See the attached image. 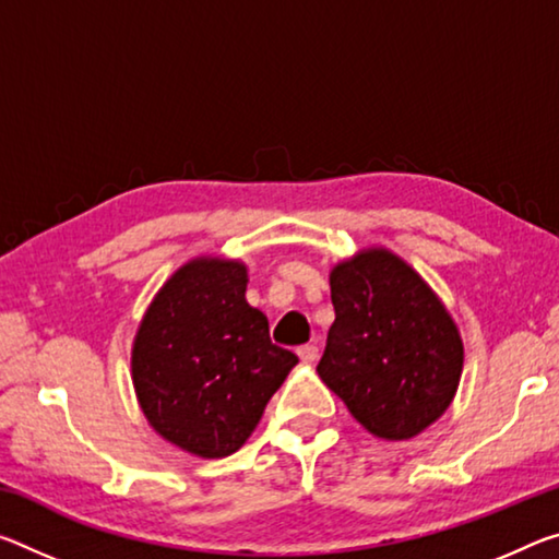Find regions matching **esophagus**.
I'll use <instances>...</instances> for the list:
<instances>
[{"label": "esophagus", "instance_id": "obj_1", "mask_svg": "<svg viewBox=\"0 0 559 559\" xmlns=\"http://www.w3.org/2000/svg\"><path fill=\"white\" fill-rule=\"evenodd\" d=\"M298 358L304 360V362H316V360H318V345H313V343L300 345V348H298Z\"/></svg>", "mask_w": 559, "mask_h": 559}]
</instances>
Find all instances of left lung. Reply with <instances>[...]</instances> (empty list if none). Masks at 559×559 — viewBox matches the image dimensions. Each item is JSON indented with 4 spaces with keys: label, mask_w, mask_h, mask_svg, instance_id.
I'll return each instance as SVG.
<instances>
[{
    "label": "left lung",
    "mask_w": 559,
    "mask_h": 559,
    "mask_svg": "<svg viewBox=\"0 0 559 559\" xmlns=\"http://www.w3.org/2000/svg\"><path fill=\"white\" fill-rule=\"evenodd\" d=\"M335 321L318 376L362 428L407 440L448 411L463 373L453 318L418 273L370 248L331 273Z\"/></svg>",
    "instance_id": "left-lung-1"
}]
</instances>
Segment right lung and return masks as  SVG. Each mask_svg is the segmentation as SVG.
<instances>
[{
  "instance_id": "1",
  "label": "right lung",
  "mask_w": 559,
  "mask_h": 559,
  "mask_svg": "<svg viewBox=\"0 0 559 559\" xmlns=\"http://www.w3.org/2000/svg\"><path fill=\"white\" fill-rule=\"evenodd\" d=\"M246 265L197 259L166 281L139 325L131 376L158 436L199 457H226L259 425L296 353L271 343L246 304Z\"/></svg>"
}]
</instances>
